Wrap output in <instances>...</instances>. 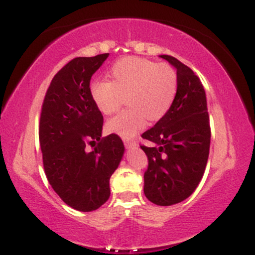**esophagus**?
<instances>
[{
    "label": "esophagus",
    "mask_w": 255,
    "mask_h": 255,
    "mask_svg": "<svg viewBox=\"0 0 255 255\" xmlns=\"http://www.w3.org/2000/svg\"><path fill=\"white\" fill-rule=\"evenodd\" d=\"M124 142H125L126 147H128V148H130V147H135V146L137 145V142L135 141V140H128V139H125V140H124Z\"/></svg>",
    "instance_id": "1"
}]
</instances>
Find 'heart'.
<instances>
[{
	"label": "heart",
	"instance_id": "1",
	"mask_svg": "<svg viewBox=\"0 0 255 255\" xmlns=\"http://www.w3.org/2000/svg\"><path fill=\"white\" fill-rule=\"evenodd\" d=\"M110 80H95L90 86L93 103L104 115H114L125 102L129 107L108 122V128L130 137L148 121L163 119L177 96L178 79L175 69L141 57H126L113 66Z\"/></svg>",
	"mask_w": 255,
	"mask_h": 255
}]
</instances>
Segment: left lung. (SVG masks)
Instances as JSON below:
<instances>
[{
	"label": "left lung",
	"mask_w": 255,
	"mask_h": 255,
	"mask_svg": "<svg viewBox=\"0 0 255 255\" xmlns=\"http://www.w3.org/2000/svg\"><path fill=\"white\" fill-rule=\"evenodd\" d=\"M160 57L176 68L177 96L171 109L142 133L151 146L140 145L147 156L144 193L151 203L169 206L194 192L206 168L211 128L206 95L198 75L177 58Z\"/></svg>",
	"instance_id": "8db88e82"
}]
</instances>
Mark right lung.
I'll list each match as a JSON object with an SVG mask.
<instances>
[{"mask_svg":"<svg viewBox=\"0 0 255 255\" xmlns=\"http://www.w3.org/2000/svg\"><path fill=\"white\" fill-rule=\"evenodd\" d=\"M109 54L75 57L52 78L39 120V142L49 183L72 209L97 210L110 197L109 181L124 156L121 137H102L103 115L90 81Z\"/></svg>","mask_w":255,"mask_h":255,"instance_id":"obj_1","label":"right lung"}]
</instances>
